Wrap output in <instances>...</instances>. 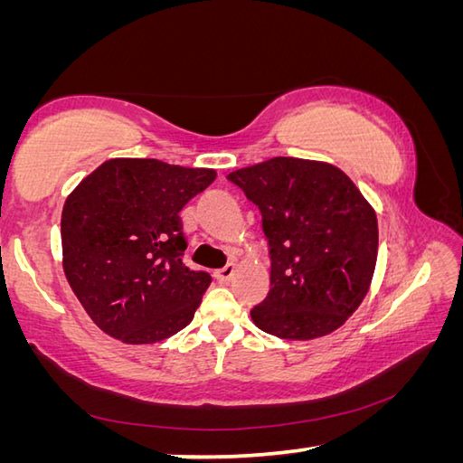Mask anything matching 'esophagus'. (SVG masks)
Returning <instances> with one entry per match:
<instances>
[{"instance_id":"obj_1","label":"esophagus","mask_w":463,"mask_h":463,"mask_svg":"<svg viewBox=\"0 0 463 463\" xmlns=\"http://www.w3.org/2000/svg\"><path fill=\"white\" fill-rule=\"evenodd\" d=\"M214 278L221 281V284H226V281H231L234 278V265H226L222 269H216L214 271Z\"/></svg>"}]
</instances>
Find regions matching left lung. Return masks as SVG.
<instances>
[{"instance_id": "obj_1", "label": "left lung", "mask_w": 463, "mask_h": 463, "mask_svg": "<svg viewBox=\"0 0 463 463\" xmlns=\"http://www.w3.org/2000/svg\"><path fill=\"white\" fill-rule=\"evenodd\" d=\"M261 210L269 292L255 326L310 341L345 325L370 292L378 218L347 174L325 161L273 156L226 175Z\"/></svg>"}]
</instances>
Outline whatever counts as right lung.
I'll return each mask as SVG.
<instances>
[{
    "label": "right lung",
    "mask_w": 463,
    "mask_h": 463,
    "mask_svg": "<svg viewBox=\"0 0 463 463\" xmlns=\"http://www.w3.org/2000/svg\"><path fill=\"white\" fill-rule=\"evenodd\" d=\"M214 179V169L118 156L67 195L62 271L106 335L151 345L192 323L210 276L182 263L179 213Z\"/></svg>",
    "instance_id": "right-lung-1"
}]
</instances>
